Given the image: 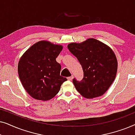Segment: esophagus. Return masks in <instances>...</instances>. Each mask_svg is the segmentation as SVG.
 I'll return each mask as SVG.
<instances>
[{"label": "esophagus", "mask_w": 135, "mask_h": 135, "mask_svg": "<svg viewBox=\"0 0 135 135\" xmlns=\"http://www.w3.org/2000/svg\"><path fill=\"white\" fill-rule=\"evenodd\" d=\"M73 77H74L73 75H72V76L68 77V80H73Z\"/></svg>", "instance_id": "esophagus-1"}]
</instances>
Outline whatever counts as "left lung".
I'll use <instances>...</instances> for the list:
<instances>
[{
    "label": "left lung",
    "instance_id": "8db88e82",
    "mask_svg": "<svg viewBox=\"0 0 135 135\" xmlns=\"http://www.w3.org/2000/svg\"><path fill=\"white\" fill-rule=\"evenodd\" d=\"M68 48L77 58L84 72L82 80L73 79L76 90L86 98L103 95L111 85L117 73V61L113 51L93 38L81 44H69Z\"/></svg>",
    "mask_w": 135,
    "mask_h": 135
}]
</instances>
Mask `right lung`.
I'll return each mask as SVG.
<instances>
[{
    "mask_svg": "<svg viewBox=\"0 0 135 135\" xmlns=\"http://www.w3.org/2000/svg\"><path fill=\"white\" fill-rule=\"evenodd\" d=\"M62 46L40 41L29 48L18 62V75L23 87L34 99L47 101L58 93L67 79L60 75L61 66L56 58Z\"/></svg>",
    "mask_w": 135,
    "mask_h": 135,
    "instance_id": "obj_1",
    "label": "right lung"
}]
</instances>
